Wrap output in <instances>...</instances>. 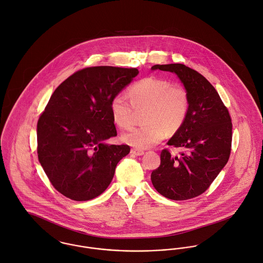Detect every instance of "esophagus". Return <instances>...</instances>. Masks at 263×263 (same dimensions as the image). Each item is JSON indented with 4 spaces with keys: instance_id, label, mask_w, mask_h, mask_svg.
Masks as SVG:
<instances>
[{
    "instance_id": "obj_1",
    "label": "esophagus",
    "mask_w": 263,
    "mask_h": 263,
    "mask_svg": "<svg viewBox=\"0 0 263 263\" xmlns=\"http://www.w3.org/2000/svg\"><path fill=\"white\" fill-rule=\"evenodd\" d=\"M131 154L134 156H142V155H144V151L139 149V148H132Z\"/></svg>"
}]
</instances>
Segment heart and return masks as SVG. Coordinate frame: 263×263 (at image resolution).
<instances>
[{
    "label": "heart",
    "mask_w": 263,
    "mask_h": 263,
    "mask_svg": "<svg viewBox=\"0 0 263 263\" xmlns=\"http://www.w3.org/2000/svg\"><path fill=\"white\" fill-rule=\"evenodd\" d=\"M129 99L118 93L109 108L114 122L127 129L134 123L135 110H143L145 124L125 132L121 139L136 148H148L160 142L166 134H175L183 126L189 110V96L180 85L164 79L148 77L134 83L128 90Z\"/></svg>",
    "instance_id": "b5f03b06"
}]
</instances>
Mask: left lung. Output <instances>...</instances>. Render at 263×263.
<instances>
[{"mask_svg": "<svg viewBox=\"0 0 263 263\" xmlns=\"http://www.w3.org/2000/svg\"><path fill=\"white\" fill-rule=\"evenodd\" d=\"M157 69L177 74L188 92L189 110L181 129L167 141V145L186 152L173 157L168 149H162L152 182L162 196L187 200L205 192L228 162L232 120L215 88L200 73L183 64L152 67Z\"/></svg>", "mask_w": 263, "mask_h": 263, "instance_id": "obj_1", "label": "left lung"}]
</instances>
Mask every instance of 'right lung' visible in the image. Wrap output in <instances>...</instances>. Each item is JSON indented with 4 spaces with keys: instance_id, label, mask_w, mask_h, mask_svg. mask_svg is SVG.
I'll return each mask as SVG.
<instances>
[{
    "instance_id": "right-lung-1",
    "label": "right lung",
    "mask_w": 263,
    "mask_h": 263,
    "mask_svg": "<svg viewBox=\"0 0 263 263\" xmlns=\"http://www.w3.org/2000/svg\"><path fill=\"white\" fill-rule=\"evenodd\" d=\"M139 73L136 68L88 67L53 91L37 122L39 160L54 189L75 201L101 195L129 145L106 144L117 136L109 105Z\"/></svg>"
}]
</instances>
